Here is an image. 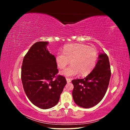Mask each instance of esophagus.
Returning a JSON list of instances; mask_svg holds the SVG:
<instances>
[{
  "instance_id": "1",
  "label": "esophagus",
  "mask_w": 130,
  "mask_h": 130,
  "mask_svg": "<svg viewBox=\"0 0 130 130\" xmlns=\"http://www.w3.org/2000/svg\"><path fill=\"white\" fill-rule=\"evenodd\" d=\"M66 80L67 82V83H69V82H71V80H70V78H66Z\"/></svg>"
}]
</instances>
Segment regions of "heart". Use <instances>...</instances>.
<instances>
[{
  "label": "heart",
  "mask_w": 130,
  "mask_h": 130,
  "mask_svg": "<svg viewBox=\"0 0 130 130\" xmlns=\"http://www.w3.org/2000/svg\"><path fill=\"white\" fill-rule=\"evenodd\" d=\"M98 53L96 49L81 43H72L64 46L63 53L58 52L55 56L58 68L63 69L70 62L72 64L61 72L66 77H72L80 73L87 76L92 72L96 64Z\"/></svg>",
  "instance_id": "b5f03b06"
}]
</instances>
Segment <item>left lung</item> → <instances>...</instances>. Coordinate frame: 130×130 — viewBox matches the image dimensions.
I'll list each match as a JSON object with an SVG mask.
<instances>
[{
	"instance_id": "left-lung-1",
	"label": "left lung",
	"mask_w": 130,
	"mask_h": 130,
	"mask_svg": "<svg viewBox=\"0 0 130 130\" xmlns=\"http://www.w3.org/2000/svg\"><path fill=\"white\" fill-rule=\"evenodd\" d=\"M111 75L108 57L105 53L100 54L97 63L91 73L84 78L72 81L75 103L85 108L92 107L99 103L107 91Z\"/></svg>"
}]
</instances>
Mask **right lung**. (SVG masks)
Here are the masks:
<instances>
[{"instance_id": "1", "label": "right lung", "mask_w": 130, "mask_h": 130, "mask_svg": "<svg viewBox=\"0 0 130 130\" xmlns=\"http://www.w3.org/2000/svg\"><path fill=\"white\" fill-rule=\"evenodd\" d=\"M48 44L47 42H37L31 46L23 58L21 72L27 97L34 105L44 109L58 103L67 84L64 76L56 75L55 57L46 48Z\"/></svg>"}]
</instances>
